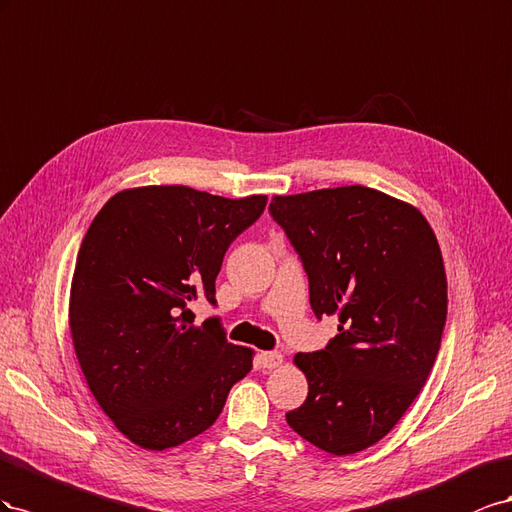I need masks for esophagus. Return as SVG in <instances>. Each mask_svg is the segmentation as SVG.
Here are the masks:
<instances>
[{"label": "esophagus", "mask_w": 512, "mask_h": 512, "mask_svg": "<svg viewBox=\"0 0 512 512\" xmlns=\"http://www.w3.org/2000/svg\"><path fill=\"white\" fill-rule=\"evenodd\" d=\"M259 362H261V367H264V369H276V367H281V364H283V354H279V352H261Z\"/></svg>", "instance_id": "1"}]
</instances>
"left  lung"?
<instances>
[{"mask_svg": "<svg viewBox=\"0 0 512 512\" xmlns=\"http://www.w3.org/2000/svg\"><path fill=\"white\" fill-rule=\"evenodd\" d=\"M270 212L302 259L313 313L339 317L326 349L294 356L309 397L287 425L330 455H354L397 425L440 352V244L418 208L360 184L274 195Z\"/></svg>", "mask_w": 512, "mask_h": 512, "instance_id": "obj_1", "label": "left lung"}]
</instances>
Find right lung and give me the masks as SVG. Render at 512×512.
I'll return each mask as SVG.
<instances>
[{"label":"right lung","mask_w":512,"mask_h":512,"mask_svg":"<svg viewBox=\"0 0 512 512\" xmlns=\"http://www.w3.org/2000/svg\"><path fill=\"white\" fill-rule=\"evenodd\" d=\"M266 203L139 186L113 195L87 229L70 285L72 345L102 412L133 444L193 440L253 369V349L227 343L216 317L195 326L191 304H216L227 248Z\"/></svg>","instance_id":"obj_1"}]
</instances>
